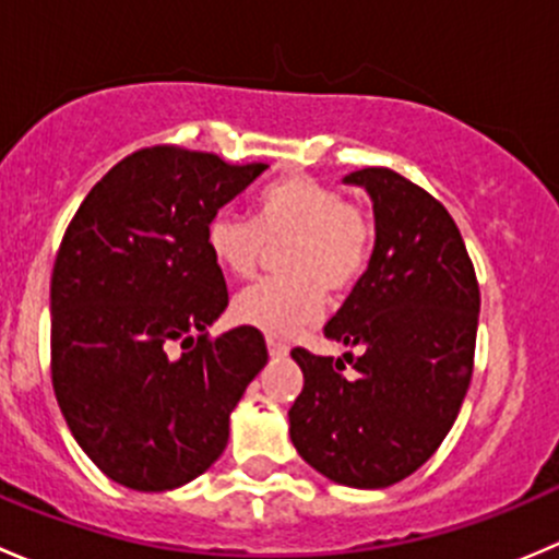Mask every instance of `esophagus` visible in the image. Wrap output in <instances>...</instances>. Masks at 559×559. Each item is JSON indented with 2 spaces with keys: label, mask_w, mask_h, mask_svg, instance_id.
I'll list each match as a JSON object with an SVG mask.
<instances>
[{
  "label": "esophagus",
  "mask_w": 559,
  "mask_h": 559,
  "mask_svg": "<svg viewBox=\"0 0 559 559\" xmlns=\"http://www.w3.org/2000/svg\"><path fill=\"white\" fill-rule=\"evenodd\" d=\"M267 352H270V357H273V359H281V357H286V354H289V346H286L284 341H278V337L267 335Z\"/></svg>",
  "instance_id": "esophagus-1"
}]
</instances>
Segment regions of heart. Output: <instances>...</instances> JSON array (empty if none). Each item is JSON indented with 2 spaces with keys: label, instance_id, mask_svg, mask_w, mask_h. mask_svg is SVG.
I'll return each instance as SVG.
<instances>
[{
  "label": "heart",
  "instance_id": "b5f03b06",
  "mask_svg": "<svg viewBox=\"0 0 559 559\" xmlns=\"http://www.w3.org/2000/svg\"><path fill=\"white\" fill-rule=\"evenodd\" d=\"M281 251V278H264L233 300V319L273 337H289L319 319L326 292H348L368 267L373 224L335 189L289 175L264 186L253 200V218L235 211L213 213L205 246L233 278H248L267 243Z\"/></svg>",
  "mask_w": 559,
  "mask_h": 559
}]
</instances>
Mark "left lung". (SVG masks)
<instances>
[{
    "label": "left lung",
    "instance_id": "1",
    "mask_svg": "<svg viewBox=\"0 0 559 559\" xmlns=\"http://www.w3.org/2000/svg\"><path fill=\"white\" fill-rule=\"evenodd\" d=\"M373 202L368 270L324 324L362 357L295 348L300 397L289 408L297 454L330 481L384 489L419 471L452 430L473 376L478 284L447 207L386 167L343 178ZM358 370L343 377L345 362Z\"/></svg>",
    "mask_w": 559,
    "mask_h": 559
}]
</instances>
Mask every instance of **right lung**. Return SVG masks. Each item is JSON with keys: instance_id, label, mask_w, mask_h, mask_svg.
I'll return each instance as SVG.
<instances>
[{"instance_id": "add662e5", "label": "right lung", "mask_w": 559, "mask_h": 559, "mask_svg": "<svg viewBox=\"0 0 559 559\" xmlns=\"http://www.w3.org/2000/svg\"><path fill=\"white\" fill-rule=\"evenodd\" d=\"M267 165L145 148L78 207L50 278V370L67 427L116 484L167 492L227 449L229 416L267 365L259 330L207 326L229 295L205 246L213 213ZM180 342L185 352L170 358Z\"/></svg>"}]
</instances>
